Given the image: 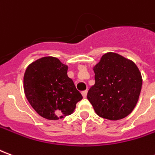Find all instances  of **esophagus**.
I'll list each match as a JSON object with an SVG mask.
<instances>
[{"label": "esophagus", "instance_id": "esophagus-1", "mask_svg": "<svg viewBox=\"0 0 155 155\" xmlns=\"http://www.w3.org/2000/svg\"><path fill=\"white\" fill-rule=\"evenodd\" d=\"M82 96L84 98H86V96H87V91H84L82 92Z\"/></svg>", "mask_w": 155, "mask_h": 155}]
</instances>
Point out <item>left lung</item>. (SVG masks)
Returning <instances> with one entry per match:
<instances>
[{
	"label": "left lung",
	"instance_id": "left-lung-1",
	"mask_svg": "<svg viewBox=\"0 0 155 155\" xmlns=\"http://www.w3.org/2000/svg\"><path fill=\"white\" fill-rule=\"evenodd\" d=\"M95 83L87 99L100 117L110 120L125 118L139 101L142 76L133 61L116 53L102 55L93 68Z\"/></svg>",
	"mask_w": 155,
	"mask_h": 155
}]
</instances>
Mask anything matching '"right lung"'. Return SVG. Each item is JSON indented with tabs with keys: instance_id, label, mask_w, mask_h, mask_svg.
<instances>
[{
	"instance_id": "add662e5",
	"label": "right lung",
	"mask_w": 155,
	"mask_h": 155,
	"mask_svg": "<svg viewBox=\"0 0 155 155\" xmlns=\"http://www.w3.org/2000/svg\"><path fill=\"white\" fill-rule=\"evenodd\" d=\"M68 66L55 57L45 56L28 65L24 91L32 108L47 120H59L74 112L82 95L67 75Z\"/></svg>"
}]
</instances>
